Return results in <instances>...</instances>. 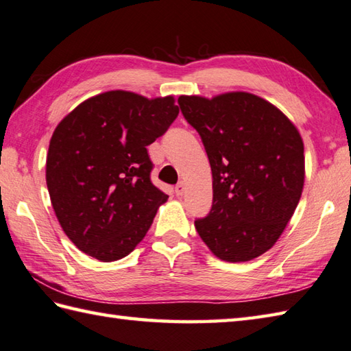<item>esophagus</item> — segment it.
<instances>
[{"label":"esophagus","mask_w":351,"mask_h":351,"mask_svg":"<svg viewBox=\"0 0 351 351\" xmlns=\"http://www.w3.org/2000/svg\"><path fill=\"white\" fill-rule=\"evenodd\" d=\"M184 189H186V186H184V182H178L177 184H176V195L177 197H182L183 194H184Z\"/></svg>","instance_id":"esophagus-1"}]
</instances>
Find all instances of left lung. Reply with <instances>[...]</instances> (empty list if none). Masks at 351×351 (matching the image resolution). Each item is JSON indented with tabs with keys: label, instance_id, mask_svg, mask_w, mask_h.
<instances>
[{
	"label": "left lung",
	"instance_id": "left-lung-1",
	"mask_svg": "<svg viewBox=\"0 0 351 351\" xmlns=\"http://www.w3.org/2000/svg\"><path fill=\"white\" fill-rule=\"evenodd\" d=\"M212 169L210 213L195 228L218 259L248 262L273 247L304 184V145L294 123L250 92L178 97Z\"/></svg>",
	"mask_w": 351,
	"mask_h": 351
}]
</instances>
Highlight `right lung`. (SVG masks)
I'll return each instance as SVG.
<instances>
[{"label":"right lung","instance_id":"obj_1","mask_svg":"<svg viewBox=\"0 0 351 351\" xmlns=\"http://www.w3.org/2000/svg\"><path fill=\"white\" fill-rule=\"evenodd\" d=\"M177 115L173 95L109 90L84 99L57 124L47 186L63 232L80 252L113 262L144 239L168 199L149 180L147 147Z\"/></svg>","mask_w":351,"mask_h":351}]
</instances>
